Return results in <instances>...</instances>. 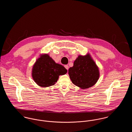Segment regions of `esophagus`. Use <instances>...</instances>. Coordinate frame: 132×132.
Here are the masks:
<instances>
[{"instance_id": "esophagus-1", "label": "esophagus", "mask_w": 132, "mask_h": 132, "mask_svg": "<svg viewBox=\"0 0 132 132\" xmlns=\"http://www.w3.org/2000/svg\"><path fill=\"white\" fill-rule=\"evenodd\" d=\"M64 67H65V68L66 69H67V70H68V69H69V66H68V65H65L64 66Z\"/></svg>"}]
</instances>
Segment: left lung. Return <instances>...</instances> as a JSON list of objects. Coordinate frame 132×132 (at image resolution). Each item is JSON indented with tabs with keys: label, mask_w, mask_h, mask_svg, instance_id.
Instances as JSON below:
<instances>
[{
	"label": "left lung",
	"mask_w": 132,
	"mask_h": 132,
	"mask_svg": "<svg viewBox=\"0 0 132 132\" xmlns=\"http://www.w3.org/2000/svg\"><path fill=\"white\" fill-rule=\"evenodd\" d=\"M68 74L72 82L82 89L93 87L100 77L98 68L89 54L78 57Z\"/></svg>",
	"instance_id": "8db88e82"
}]
</instances>
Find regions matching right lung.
Returning a JSON list of instances; mask_svg holds the SVG:
<instances>
[{"label": "right lung", "instance_id": "right-lung-1", "mask_svg": "<svg viewBox=\"0 0 132 132\" xmlns=\"http://www.w3.org/2000/svg\"><path fill=\"white\" fill-rule=\"evenodd\" d=\"M67 72V70L62 65L55 63L48 54H44L38 58L34 65L31 75L38 86L48 87L55 84L59 76Z\"/></svg>", "mask_w": 132, "mask_h": 132}]
</instances>
